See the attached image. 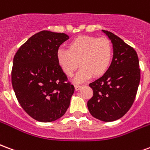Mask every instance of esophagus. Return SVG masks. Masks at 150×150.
<instances>
[{"label":"esophagus","instance_id":"34e87169","mask_svg":"<svg viewBox=\"0 0 150 150\" xmlns=\"http://www.w3.org/2000/svg\"><path fill=\"white\" fill-rule=\"evenodd\" d=\"M80 88H81V86H80V85H78V84L75 85V91H79V90Z\"/></svg>","mask_w":150,"mask_h":150}]
</instances>
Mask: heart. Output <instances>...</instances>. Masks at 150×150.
Segmentation results:
<instances>
[{"label": "heart", "mask_w": 150, "mask_h": 150, "mask_svg": "<svg viewBox=\"0 0 150 150\" xmlns=\"http://www.w3.org/2000/svg\"><path fill=\"white\" fill-rule=\"evenodd\" d=\"M112 55V46L108 38L84 35L70 41L67 50H58L56 59L67 76L73 75L79 64L75 81L83 82L92 75L103 76L110 67Z\"/></svg>", "instance_id": "heart-1"}]
</instances>
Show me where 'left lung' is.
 <instances>
[{
    "mask_svg": "<svg viewBox=\"0 0 150 150\" xmlns=\"http://www.w3.org/2000/svg\"><path fill=\"white\" fill-rule=\"evenodd\" d=\"M102 31L112 43V61L108 71L89 84L93 96L88 101V108L95 118L111 122L130 109L138 89L141 71L135 50L112 33Z\"/></svg>",
    "mask_w": 150,
    "mask_h": 150,
    "instance_id": "left-lung-1",
    "label": "left lung"
}]
</instances>
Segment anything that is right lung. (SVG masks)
<instances>
[{"mask_svg":"<svg viewBox=\"0 0 150 150\" xmlns=\"http://www.w3.org/2000/svg\"><path fill=\"white\" fill-rule=\"evenodd\" d=\"M63 33L40 31L18 49L13 58L12 85L19 104L40 122H51L67 110L74 86L67 82L56 59Z\"/></svg>","mask_w":150,"mask_h":150,"instance_id":"add662e5","label":"right lung"}]
</instances>
